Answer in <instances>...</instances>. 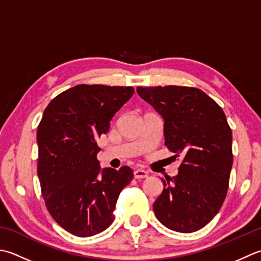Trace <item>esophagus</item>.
Wrapping results in <instances>:
<instances>
[{
    "label": "esophagus",
    "mask_w": 261,
    "mask_h": 261,
    "mask_svg": "<svg viewBox=\"0 0 261 261\" xmlns=\"http://www.w3.org/2000/svg\"><path fill=\"white\" fill-rule=\"evenodd\" d=\"M134 175H135V178H145V177H148V172L144 170H136L134 172Z\"/></svg>",
    "instance_id": "1"
}]
</instances>
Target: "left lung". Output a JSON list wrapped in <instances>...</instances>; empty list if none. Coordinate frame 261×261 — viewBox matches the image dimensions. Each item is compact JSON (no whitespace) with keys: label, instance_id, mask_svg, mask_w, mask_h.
<instances>
[{"label":"left lung","instance_id":"1","mask_svg":"<svg viewBox=\"0 0 261 261\" xmlns=\"http://www.w3.org/2000/svg\"><path fill=\"white\" fill-rule=\"evenodd\" d=\"M137 91L164 119L168 150L182 156L178 174L162 178L155 215L173 231L196 232L215 217L227 193L233 154L226 116L195 87H137Z\"/></svg>","mask_w":261,"mask_h":261}]
</instances>
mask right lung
<instances>
[{
	"label": "right lung",
	"mask_w": 261,
	"mask_h": 261,
	"mask_svg": "<svg viewBox=\"0 0 261 261\" xmlns=\"http://www.w3.org/2000/svg\"><path fill=\"white\" fill-rule=\"evenodd\" d=\"M134 87L78 85L50 100L37 129V174L46 208L73 236L103 232L114 221L122 189L134 178L129 166L100 171L97 139Z\"/></svg>",
	"instance_id": "right-lung-1"
}]
</instances>
